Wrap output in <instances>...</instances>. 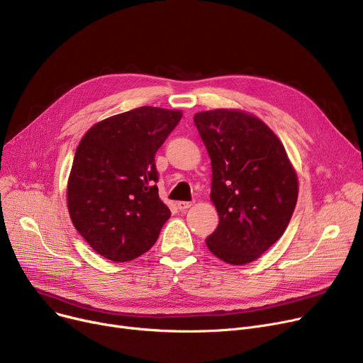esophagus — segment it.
Listing matches in <instances>:
<instances>
[{
  "mask_svg": "<svg viewBox=\"0 0 363 363\" xmlns=\"http://www.w3.org/2000/svg\"><path fill=\"white\" fill-rule=\"evenodd\" d=\"M192 206V201H178V208L182 211V210H186Z\"/></svg>",
  "mask_w": 363,
  "mask_h": 363,
  "instance_id": "1",
  "label": "esophagus"
}]
</instances>
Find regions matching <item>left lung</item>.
I'll return each instance as SVG.
<instances>
[{
	"mask_svg": "<svg viewBox=\"0 0 363 363\" xmlns=\"http://www.w3.org/2000/svg\"><path fill=\"white\" fill-rule=\"evenodd\" d=\"M194 124L211 159L210 197L219 213L207 247L229 264L251 262L291 222L298 200L295 169L277 135L247 112H199Z\"/></svg>",
	"mask_w": 363,
	"mask_h": 363,
	"instance_id": "1",
	"label": "left lung"
}]
</instances>
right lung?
I'll return each instance as SVG.
<instances>
[{
    "mask_svg": "<svg viewBox=\"0 0 363 363\" xmlns=\"http://www.w3.org/2000/svg\"><path fill=\"white\" fill-rule=\"evenodd\" d=\"M182 118L141 106L94 124L82 138L67 186L71 222L102 257L125 262L147 252L171 217L159 199L155 155Z\"/></svg>",
    "mask_w": 363,
    "mask_h": 363,
    "instance_id": "1",
    "label": "right lung"
}]
</instances>
